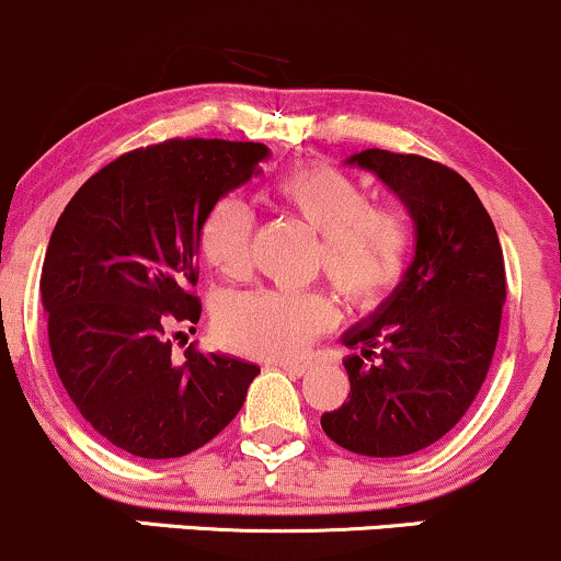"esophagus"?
<instances>
[{
    "label": "esophagus",
    "mask_w": 561,
    "mask_h": 561,
    "mask_svg": "<svg viewBox=\"0 0 561 561\" xmlns=\"http://www.w3.org/2000/svg\"><path fill=\"white\" fill-rule=\"evenodd\" d=\"M276 369L287 371L289 377H302L308 371V364H287V362H279L276 364Z\"/></svg>",
    "instance_id": "34e87169"
}]
</instances>
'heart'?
Masks as SVG:
<instances>
[{
    "instance_id": "1",
    "label": "heart",
    "mask_w": 561,
    "mask_h": 561,
    "mask_svg": "<svg viewBox=\"0 0 561 561\" xmlns=\"http://www.w3.org/2000/svg\"><path fill=\"white\" fill-rule=\"evenodd\" d=\"M272 197L321 234L319 261L327 279L353 308H377L403 282L411 259V229L401 210L371 205L351 173L327 163L295 165L272 182ZM253 210L224 197L205 216L199 248L227 279L250 272ZM332 302L319 293L250 289L216 306V337L242 356L285 362L332 324Z\"/></svg>"
}]
</instances>
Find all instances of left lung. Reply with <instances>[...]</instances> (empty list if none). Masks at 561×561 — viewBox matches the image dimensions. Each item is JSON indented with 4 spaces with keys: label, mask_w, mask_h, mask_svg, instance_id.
Instances as JSON below:
<instances>
[{
    "label": "left lung",
    "mask_w": 561,
    "mask_h": 561,
    "mask_svg": "<svg viewBox=\"0 0 561 561\" xmlns=\"http://www.w3.org/2000/svg\"><path fill=\"white\" fill-rule=\"evenodd\" d=\"M347 163L403 199L416 244L401 285L343 334L362 356L345 358L351 392L321 430L353 454L409 456L450 433L485 382L506 300L504 253L480 197L448 165L388 150Z\"/></svg>",
    "instance_id": "left-lung-1"
}]
</instances>
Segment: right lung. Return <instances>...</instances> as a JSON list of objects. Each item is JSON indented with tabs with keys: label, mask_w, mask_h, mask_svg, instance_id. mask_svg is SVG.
I'll return each instance as SVG.
<instances>
[{
	"label": "right lung",
	"mask_w": 561,
	"mask_h": 561,
	"mask_svg": "<svg viewBox=\"0 0 561 561\" xmlns=\"http://www.w3.org/2000/svg\"><path fill=\"white\" fill-rule=\"evenodd\" d=\"M266 158L261 141L139 147L87 179L57 218L42 266L49 351L70 401L111 446L176 459L242 409L259 366L192 345L176 362L169 330L203 311L205 216Z\"/></svg>",
	"instance_id": "right-lung-1"
}]
</instances>
